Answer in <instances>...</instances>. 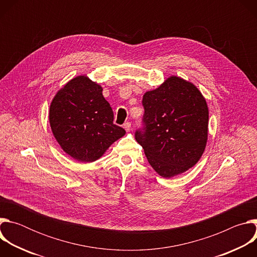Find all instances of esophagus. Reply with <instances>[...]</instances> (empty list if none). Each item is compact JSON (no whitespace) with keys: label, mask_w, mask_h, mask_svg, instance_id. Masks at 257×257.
<instances>
[{"label":"esophagus","mask_w":257,"mask_h":257,"mask_svg":"<svg viewBox=\"0 0 257 257\" xmlns=\"http://www.w3.org/2000/svg\"><path fill=\"white\" fill-rule=\"evenodd\" d=\"M124 129L126 130V132H129L131 130V123L130 122H126L124 125H123Z\"/></svg>","instance_id":"34e87169"}]
</instances>
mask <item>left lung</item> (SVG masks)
<instances>
[{
    "instance_id": "8db88e82",
    "label": "left lung",
    "mask_w": 257,
    "mask_h": 257,
    "mask_svg": "<svg viewBox=\"0 0 257 257\" xmlns=\"http://www.w3.org/2000/svg\"><path fill=\"white\" fill-rule=\"evenodd\" d=\"M142 104L145 128L135 138L153 169L163 178H172L195 166L208 137V107L200 90L172 75L146 91Z\"/></svg>"
}]
</instances>
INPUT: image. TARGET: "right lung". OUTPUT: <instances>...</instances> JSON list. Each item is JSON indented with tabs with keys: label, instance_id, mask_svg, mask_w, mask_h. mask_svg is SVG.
Wrapping results in <instances>:
<instances>
[{
	"label": "right lung",
	"instance_id": "obj_1",
	"mask_svg": "<svg viewBox=\"0 0 257 257\" xmlns=\"http://www.w3.org/2000/svg\"><path fill=\"white\" fill-rule=\"evenodd\" d=\"M49 121L61 149L81 163L95 162L126 134L113 123V109L102 95V87L87 75L72 78L57 91Z\"/></svg>",
	"mask_w": 257,
	"mask_h": 257
}]
</instances>
